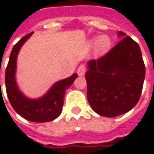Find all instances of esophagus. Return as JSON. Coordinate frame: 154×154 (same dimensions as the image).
Listing matches in <instances>:
<instances>
[{"label":"esophagus","mask_w":154,"mask_h":154,"mask_svg":"<svg viewBox=\"0 0 154 154\" xmlns=\"http://www.w3.org/2000/svg\"><path fill=\"white\" fill-rule=\"evenodd\" d=\"M86 66L85 65H80V67L78 68V69H77V74H78V75L79 76H83L84 74H85V73H86Z\"/></svg>","instance_id":"1"}]
</instances>
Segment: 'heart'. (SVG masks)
Returning a JSON list of instances; mask_svg holds the SVG:
<instances>
[{
	"label": "heart",
	"mask_w": 154,
	"mask_h": 154,
	"mask_svg": "<svg viewBox=\"0 0 154 154\" xmlns=\"http://www.w3.org/2000/svg\"><path fill=\"white\" fill-rule=\"evenodd\" d=\"M96 45V48L99 52H103L107 50V48L109 47V39L107 36L103 35L100 36L98 39L93 41Z\"/></svg>",
	"instance_id": "heart-1"
}]
</instances>
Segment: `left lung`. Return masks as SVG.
<instances>
[{"instance_id": "8db88e82", "label": "left lung", "mask_w": 154, "mask_h": 154, "mask_svg": "<svg viewBox=\"0 0 154 154\" xmlns=\"http://www.w3.org/2000/svg\"><path fill=\"white\" fill-rule=\"evenodd\" d=\"M118 35L122 38L114 48L87 62L85 74L87 100L96 113L106 117H115L134 108L145 79L139 45L121 31Z\"/></svg>"}]
</instances>
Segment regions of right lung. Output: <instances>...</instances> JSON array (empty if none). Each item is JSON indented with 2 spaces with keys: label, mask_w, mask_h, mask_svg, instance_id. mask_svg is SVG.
<instances>
[{
  "label": "right lung",
  "mask_w": 154,
  "mask_h": 154,
  "mask_svg": "<svg viewBox=\"0 0 154 154\" xmlns=\"http://www.w3.org/2000/svg\"><path fill=\"white\" fill-rule=\"evenodd\" d=\"M33 32L29 33L14 46L6 68L5 84L9 102L15 111L23 118L35 122H46L57 118L62 113L65 92L73 84L78 74L57 81L42 98L31 99L20 91L15 80L16 62L19 51ZM1 84V83H0Z\"/></svg>",
  "instance_id": "add662e5"
}]
</instances>
